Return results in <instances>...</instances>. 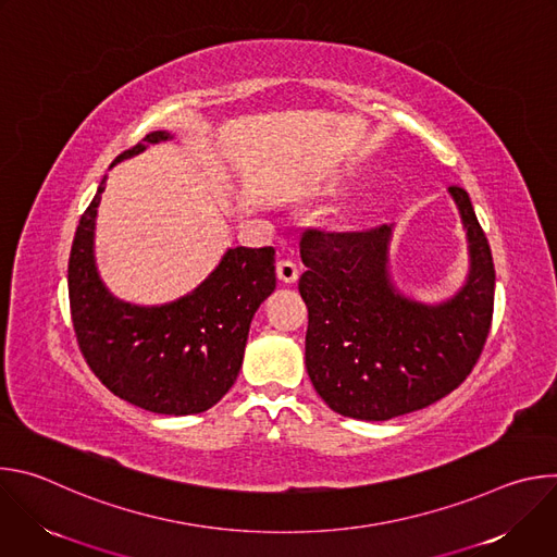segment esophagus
Returning a JSON list of instances; mask_svg holds the SVG:
<instances>
[{"label": "esophagus", "instance_id": "1", "mask_svg": "<svg viewBox=\"0 0 557 557\" xmlns=\"http://www.w3.org/2000/svg\"><path fill=\"white\" fill-rule=\"evenodd\" d=\"M277 277L284 284H295L299 277V267L293 260H280L277 262Z\"/></svg>", "mask_w": 557, "mask_h": 557}]
</instances>
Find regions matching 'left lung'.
Here are the masks:
<instances>
[{"label":"left lung","instance_id":"obj_1","mask_svg":"<svg viewBox=\"0 0 557 557\" xmlns=\"http://www.w3.org/2000/svg\"><path fill=\"white\" fill-rule=\"evenodd\" d=\"M447 191L467 231L469 275L441 304L410 299L392 284L387 224L301 235L306 370L337 414L387 421L423 410L456 389L485 348L496 286L492 249L467 191Z\"/></svg>","mask_w":557,"mask_h":557}]
</instances>
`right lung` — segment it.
Masks as SVG:
<instances>
[{
  "instance_id": "1",
  "label": "right lung",
  "mask_w": 557,
  "mask_h": 557,
  "mask_svg": "<svg viewBox=\"0 0 557 557\" xmlns=\"http://www.w3.org/2000/svg\"><path fill=\"white\" fill-rule=\"evenodd\" d=\"M170 138V132H151L114 163ZM103 191L106 178L78 220L67 262L78 348L99 381L123 401L156 414L205 412L240 372L253 314L275 290V249H228L215 271L176 301H121L106 288L95 262V222Z\"/></svg>"
}]
</instances>
